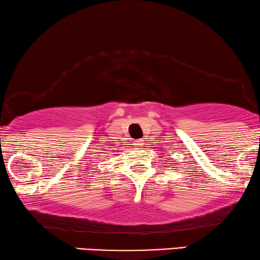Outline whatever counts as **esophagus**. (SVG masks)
Segmentation results:
<instances>
[{
    "label": "esophagus",
    "instance_id": "1",
    "mask_svg": "<svg viewBox=\"0 0 260 260\" xmlns=\"http://www.w3.org/2000/svg\"><path fill=\"white\" fill-rule=\"evenodd\" d=\"M133 145L136 146L137 149H140V148H142V146L144 145V142H143V140H136V142H134Z\"/></svg>",
    "mask_w": 260,
    "mask_h": 260
}]
</instances>
